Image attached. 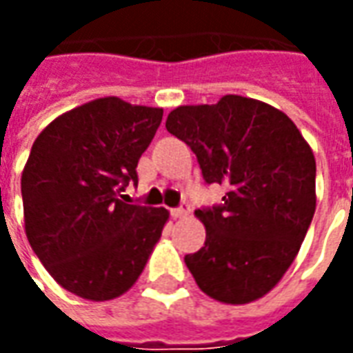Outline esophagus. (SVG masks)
I'll use <instances>...</instances> for the list:
<instances>
[{
    "label": "esophagus",
    "instance_id": "1",
    "mask_svg": "<svg viewBox=\"0 0 353 353\" xmlns=\"http://www.w3.org/2000/svg\"><path fill=\"white\" fill-rule=\"evenodd\" d=\"M170 214L174 219H181V217H187L189 215V204H181L179 208H172Z\"/></svg>",
    "mask_w": 353,
    "mask_h": 353
}]
</instances>
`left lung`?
<instances>
[{"label": "left lung", "mask_w": 353, "mask_h": 353, "mask_svg": "<svg viewBox=\"0 0 353 353\" xmlns=\"http://www.w3.org/2000/svg\"><path fill=\"white\" fill-rule=\"evenodd\" d=\"M166 130L191 147L206 183L227 189L219 206L194 212L206 242L185 265L219 303L257 301L288 272L316 212L310 145L280 109L236 94L176 108Z\"/></svg>", "instance_id": "left-lung-1"}]
</instances>
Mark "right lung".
Wrapping results in <instances>:
<instances>
[{"instance_id":"right-lung-1","label":"right lung","mask_w":353,"mask_h":353,"mask_svg":"<svg viewBox=\"0 0 353 353\" xmlns=\"http://www.w3.org/2000/svg\"><path fill=\"white\" fill-rule=\"evenodd\" d=\"M162 109L100 98L57 117L37 136L22 172L26 236L70 293L123 295L143 272L168 221L164 208L126 204L138 161Z\"/></svg>"}]
</instances>
